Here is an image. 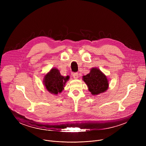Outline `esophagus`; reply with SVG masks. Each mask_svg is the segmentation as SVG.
Instances as JSON below:
<instances>
[{
	"label": "esophagus",
	"mask_w": 146,
	"mask_h": 146,
	"mask_svg": "<svg viewBox=\"0 0 146 146\" xmlns=\"http://www.w3.org/2000/svg\"><path fill=\"white\" fill-rule=\"evenodd\" d=\"M73 77L74 79H77L79 78V74L78 73H74L73 74Z\"/></svg>",
	"instance_id": "obj_1"
}]
</instances>
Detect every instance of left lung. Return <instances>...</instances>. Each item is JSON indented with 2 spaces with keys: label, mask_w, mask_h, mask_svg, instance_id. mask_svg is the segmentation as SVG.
Masks as SVG:
<instances>
[{
  "label": "left lung",
  "mask_w": 146,
  "mask_h": 146,
  "mask_svg": "<svg viewBox=\"0 0 146 146\" xmlns=\"http://www.w3.org/2000/svg\"><path fill=\"white\" fill-rule=\"evenodd\" d=\"M83 80L93 95L105 92L109 86V82L106 76L96 67L92 68L89 74L83 76Z\"/></svg>",
  "instance_id": "8db88e82"
}]
</instances>
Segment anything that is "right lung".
<instances>
[{
  "label": "right lung",
  "instance_id": "1",
  "mask_svg": "<svg viewBox=\"0 0 146 146\" xmlns=\"http://www.w3.org/2000/svg\"><path fill=\"white\" fill-rule=\"evenodd\" d=\"M69 78L70 77L68 76L66 77L61 76L57 68H52L45 75L43 82L45 88L50 93L57 95L63 91L65 84Z\"/></svg>",
  "mask_w": 146,
  "mask_h": 146
}]
</instances>
